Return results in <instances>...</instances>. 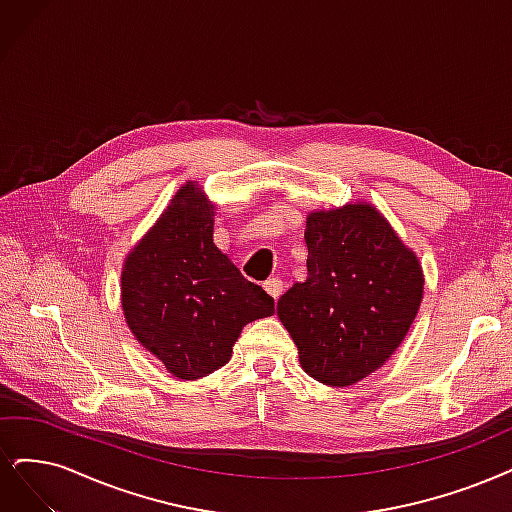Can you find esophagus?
Segmentation results:
<instances>
[{
  "label": "esophagus",
  "mask_w": 512,
  "mask_h": 512,
  "mask_svg": "<svg viewBox=\"0 0 512 512\" xmlns=\"http://www.w3.org/2000/svg\"><path fill=\"white\" fill-rule=\"evenodd\" d=\"M263 287H266V291H268L274 299H278V297L282 295V280H280V278H270V280H266V282H263Z\"/></svg>",
  "instance_id": "1"
}]
</instances>
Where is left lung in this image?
I'll use <instances>...</instances> for the list:
<instances>
[{
	"mask_svg": "<svg viewBox=\"0 0 512 512\" xmlns=\"http://www.w3.org/2000/svg\"><path fill=\"white\" fill-rule=\"evenodd\" d=\"M308 278L278 299V318L316 382L344 388L380 369L418 314L422 268L369 204L306 223Z\"/></svg>",
	"mask_w": 512,
	"mask_h": 512,
	"instance_id": "obj_1",
	"label": "left lung"
}]
</instances>
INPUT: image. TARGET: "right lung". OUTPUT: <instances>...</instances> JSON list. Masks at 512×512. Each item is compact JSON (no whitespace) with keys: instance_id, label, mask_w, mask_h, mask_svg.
Listing matches in <instances>:
<instances>
[{"instance_id":"right-lung-1","label":"right lung","mask_w":512,"mask_h":512,"mask_svg":"<svg viewBox=\"0 0 512 512\" xmlns=\"http://www.w3.org/2000/svg\"><path fill=\"white\" fill-rule=\"evenodd\" d=\"M122 308L139 342L179 380L221 369L244 325L274 314V299L246 280L213 242V206L183 185L130 251Z\"/></svg>"}]
</instances>
